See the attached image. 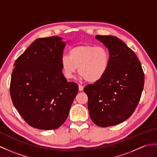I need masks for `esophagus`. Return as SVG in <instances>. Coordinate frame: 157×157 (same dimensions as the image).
Listing matches in <instances>:
<instances>
[{"label": "esophagus", "instance_id": "esophagus-1", "mask_svg": "<svg viewBox=\"0 0 157 157\" xmlns=\"http://www.w3.org/2000/svg\"><path fill=\"white\" fill-rule=\"evenodd\" d=\"M79 91H83V86L82 85H79Z\"/></svg>", "mask_w": 157, "mask_h": 157}]
</instances>
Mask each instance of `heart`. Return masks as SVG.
<instances>
[{"label":"heart","mask_w":157,"mask_h":157,"mask_svg":"<svg viewBox=\"0 0 157 157\" xmlns=\"http://www.w3.org/2000/svg\"><path fill=\"white\" fill-rule=\"evenodd\" d=\"M110 63V55L103 47L80 45L69 52V56L61 59V68L67 79H71L78 67V73L89 82H96L102 78Z\"/></svg>","instance_id":"obj_1"}]
</instances>
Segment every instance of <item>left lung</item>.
I'll use <instances>...</instances> for the list:
<instances>
[{"label":"left lung","mask_w":157,"mask_h":157,"mask_svg":"<svg viewBox=\"0 0 157 157\" xmlns=\"http://www.w3.org/2000/svg\"><path fill=\"white\" fill-rule=\"evenodd\" d=\"M96 39L108 48L110 63L104 77L83 91L93 122L107 127L133 114L143 92L144 74L136 54L122 40L110 35H96Z\"/></svg>","instance_id":"1"}]
</instances>
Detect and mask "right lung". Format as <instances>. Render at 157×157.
<instances>
[{"label": "right lung", "mask_w": 157, "mask_h": 157, "mask_svg": "<svg viewBox=\"0 0 157 157\" xmlns=\"http://www.w3.org/2000/svg\"><path fill=\"white\" fill-rule=\"evenodd\" d=\"M57 36L36 39L17 58L10 94L14 106L29 125L59 128L66 120L78 85L67 82L61 59L65 43Z\"/></svg>", "instance_id": "1"}]
</instances>
